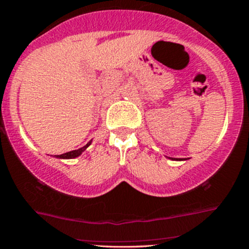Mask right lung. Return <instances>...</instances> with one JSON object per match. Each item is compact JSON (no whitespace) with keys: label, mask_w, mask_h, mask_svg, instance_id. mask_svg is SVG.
Segmentation results:
<instances>
[{"label":"right lung","mask_w":249,"mask_h":249,"mask_svg":"<svg viewBox=\"0 0 249 249\" xmlns=\"http://www.w3.org/2000/svg\"><path fill=\"white\" fill-rule=\"evenodd\" d=\"M90 142H88L87 145H85L83 147H81V149H77V150H72V151H69V152H65V154H61V155H55V157H58V159H75V157L80 156L81 154H82L83 151H85L86 149H87L88 146H89Z\"/></svg>","instance_id":"right-lung-1"}]
</instances>
